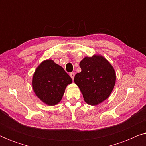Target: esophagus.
Wrapping results in <instances>:
<instances>
[{"mask_svg": "<svg viewBox=\"0 0 146 146\" xmlns=\"http://www.w3.org/2000/svg\"><path fill=\"white\" fill-rule=\"evenodd\" d=\"M70 77L72 78V79L74 80V76H75V74L74 72H71L70 74Z\"/></svg>", "mask_w": 146, "mask_h": 146, "instance_id": "34e87169", "label": "esophagus"}]
</instances>
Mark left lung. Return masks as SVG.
<instances>
[{
    "instance_id": "left-lung-1",
    "label": "left lung",
    "mask_w": 146,
    "mask_h": 146,
    "mask_svg": "<svg viewBox=\"0 0 146 146\" xmlns=\"http://www.w3.org/2000/svg\"><path fill=\"white\" fill-rule=\"evenodd\" d=\"M82 71L74 76L84 100L88 104H99L111 94L115 83V73L111 64L102 56L85 57L80 62Z\"/></svg>"
}]
</instances>
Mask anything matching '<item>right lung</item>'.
I'll return each mask as SVG.
<instances>
[{
    "instance_id": "1",
    "label": "right lung",
    "mask_w": 146,
    "mask_h": 146,
    "mask_svg": "<svg viewBox=\"0 0 146 146\" xmlns=\"http://www.w3.org/2000/svg\"><path fill=\"white\" fill-rule=\"evenodd\" d=\"M72 82L62 67L52 60H46L36 69L32 85L40 100L48 106H54L60 102L67 85Z\"/></svg>"
}]
</instances>
